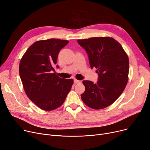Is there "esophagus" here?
I'll list each match as a JSON object with an SVG mask.
<instances>
[{
    "instance_id": "esophagus-1",
    "label": "esophagus",
    "mask_w": 150,
    "mask_h": 150,
    "mask_svg": "<svg viewBox=\"0 0 150 150\" xmlns=\"http://www.w3.org/2000/svg\"><path fill=\"white\" fill-rule=\"evenodd\" d=\"M81 81H77V79H74V83H80Z\"/></svg>"
}]
</instances>
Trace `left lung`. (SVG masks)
I'll return each mask as SVG.
<instances>
[{
  "label": "left lung",
  "instance_id": "1",
  "mask_svg": "<svg viewBox=\"0 0 150 150\" xmlns=\"http://www.w3.org/2000/svg\"><path fill=\"white\" fill-rule=\"evenodd\" d=\"M88 54L91 69H97L98 81H83L85 90L81 95L89 108L101 109L115 102L124 91L128 81L129 59L123 48L110 37L78 40Z\"/></svg>",
  "mask_w": 150,
  "mask_h": 150
}]
</instances>
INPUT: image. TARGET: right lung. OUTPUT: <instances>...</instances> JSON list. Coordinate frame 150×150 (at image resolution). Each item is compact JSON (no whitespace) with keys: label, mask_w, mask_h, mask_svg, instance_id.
I'll return each mask as SVG.
<instances>
[{"label":"right lung","mask_w":150,"mask_h":150,"mask_svg":"<svg viewBox=\"0 0 150 150\" xmlns=\"http://www.w3.org/2000/svg\"><path fill=\"white\" fill-rule=\"evenodd\" d=\"M68 43L51 38L35 42L27 50L19 63V76L28 98L40 109L51 111L65 101L73 84L72 79L57 76L54 67L59 53Z\"/></svg>","instance_id":"add662e5"}]
</instances>
